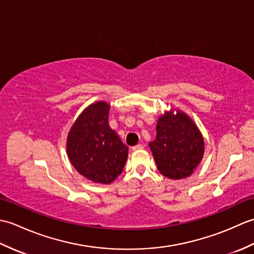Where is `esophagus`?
<instances>
[{
	"mask_svg": "<svg viewBox=\"0 0 254 254\" xmlns=\"http://www.w3.org/2000/svg\"><path fill=\"white\" fill-rule=\"evenodd\" d=\"M144 148V146H143V144H137V145H135V146H133V150H139V149H143Z\"/></svg>",
	"mask_w": 254,
	"mask_h": 254,
	"instance_id": "1",
	"label": "esophagus"
}]
</instances>
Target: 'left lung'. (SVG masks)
Wrapping results in <instances>:
<instances>
[{
    "label": "left lung",
    "mask_w": 254,
    "mask_h": 254,
    "mask_svg": "<svg viewBox=\"0 0 254 254\" xmlns=\"http://www.w3.org/2000/svg\"><path fill=\"white\" fill-rule=\"evenodd\" d=\"M155 141L150 150L161 175L179 180L193 174L204 154L201 132L187 115L167 112L156 126Z\"/></svg>",
    "instance_id": "8db88e82"
}]
</instances>
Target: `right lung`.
Masks as SVG:
<instances>
[{
  "label": "right lung",
  "instance_id": "right-lung-1",
  "mask_svg": "<svg viewBox=\"0 0 254 254\" xmlns=\"http://www.w3.org/2000/svg\"><path fill=\"white\" fill-rule=\"evenodd\" d=\"M110 106L90 105L74 123L67 136V156L74 168L93 182L107 185L121 174L128 147L108 121Z\"/></svg>",
  "mask_w": 254,
  "mask_h": 254
}]
</instances>
